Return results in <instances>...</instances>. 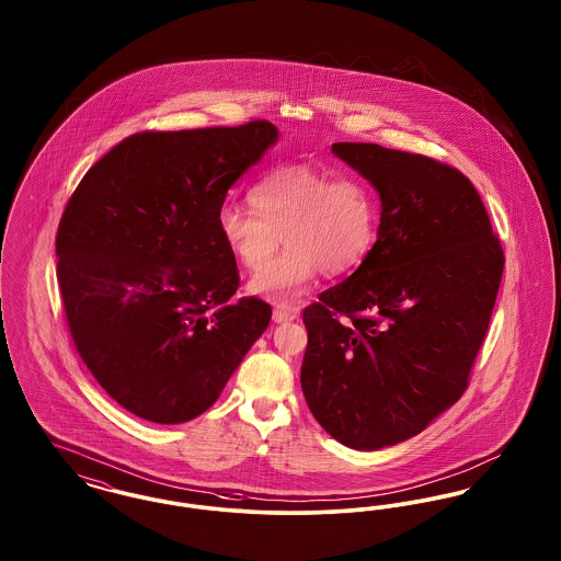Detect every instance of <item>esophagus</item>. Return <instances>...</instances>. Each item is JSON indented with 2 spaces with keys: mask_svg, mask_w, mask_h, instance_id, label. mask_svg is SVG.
Segmentation results:
<instances>
[{
  "mask_svg": "<svg viewBox=\"0 0 561 561\" xmlns=\"http://www.w3.org/2000/svg\"><path fill=\"white\" fill-rule=\"evenodd\" d=\"M296 318H298V311L293 309V307H284V305H277V307L273 309V321H277V323L294 321Z\"/></svg>",
  "mask_w": 561,
  "mask_h": 561,
  "instance_id": "esophagus-1",
  "label": "esophagus"
}]
</instances>
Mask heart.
<instances>
[{"instance_id": "b5f03b06", "label": "heart", "mask_w": 561, "mask_h": 561, "mask_svg": "<svg viewBox=\"0 0 561 561\" xmlns=\"http://www.w3.org/2000/svg\"><path fill=\"white\" fill-rule=\"evenodd\" d=\"M250 206H220L216 222L227 250L256 273L280 244L291 248L252 282V290L290 300L323 271L328 277L359 267L374 250L380 202L366 181L307 163L279 165L250 188Z\"/></svg>"}]
</instances>
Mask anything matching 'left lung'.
Instances as JSON below:
<instances>
[{
  "label": "left lung",
  "instance_id": "8db88e82",
  "mask_svg": "<svg viewBox=\"0 0 561 561\" xmlns=\"http://www.w3.org/2000/svg\"><path fill=\"white\" fill-rule=\"evenodd\" d=\"M332 151L378 191L380 229L357 271L302 311L300 385L334 439L378 450L421 433L467 391L505 252L454 165L374 142Z\"/></svg>",
  "mask_w": 561,
  "mask_h": 561
}]
</instances>
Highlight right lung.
I'll return each instance as SVG.
<instances>
[{"mask_svg": "<svg viewBox=\"0 0 561 561\" xmlns=\"http://www.w3.org/2000/svg\"><path fill=\"white\" fill-rule=\"evenodd\" d=\"M275 140L267 119L136 133L65 206L56 277L71 339L138 419L176 425L206 412L267 330L271 305L236 298L240 271L216 216Z\"/></svg>", "mask_w": 561, "mask_h": 561, "instance_id": "right-lung-1", "label": "right lung"}]
</instances>
